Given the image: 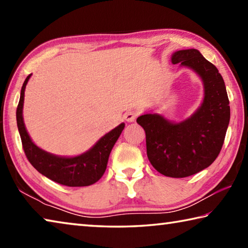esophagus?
Masks as SVG:
<instances>
[{"instance_id": "1", "label": "esophagus", "mask_w": 248, "mask_h": 248, "mask_svg": "<svg viewBox=\"0 0 248 248\" xmlns=\"http://www.w3.org/2000/svg\"><path fill=\"white\" fill-rule=\"evenodd\" d=\"M137 116H138V114H137L136 111H133V110H128V111L125 112V114H124V119L127 120L128 123H133V121L136 120Z\"/></svg>"}]
</instances>
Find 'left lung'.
<instances>
[{"label":"left lung","mask_w":248,"mask_h":248,"mask_svg":"<svg viewBox=\"0 0 248 248\" xmlns=\"http://www.w3.org/2000/svg\"><path fill=\"white\" fill-rule=\"evenodd\" d=\"M171 63L194 71L203 84V99L187 119L170 121L157 112H146L137 123L145 131L146 154L158 173L183 178L215 162L230 123L229 97L223 78L197 49L178 50Z\"/></svg>","instance_id":"1"}]
</instances>
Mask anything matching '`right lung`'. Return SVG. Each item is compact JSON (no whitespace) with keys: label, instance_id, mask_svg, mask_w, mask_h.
I'll return each instance as SVG.
<instances>
[{"label":"right lung","instance_id":"right-lung-1","mask_svg":"<svg viewBox=\"0 0 248 248\" xmlns=\"http://www.w3.org/2000/svg\"><path fill=\"white\" fill-rule=\"evenodd\" d=\"M31 77V74H29L23 84L17 110H16L17 128L22 139L24 152L28 161L40 174L64 186L83 187L98 182L106 170L109 154L123 132L124 123L117 125L111 131L100 138L90 150L77 156H59L49 153L33 143L24 124L23 107L25 89Z\"/></svg>","mask_w":248,"mask_h":248}]
</instances>
